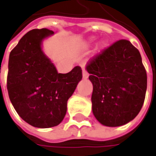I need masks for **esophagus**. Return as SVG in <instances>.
Returning <instances> with one entry per match:
<instances>
[{
    "mask_svg": "<svg viewBox=\"0 0 156 156\" xmlns=\"http://www.w3.org/2000/svg\"><path fill=\"white\" fill-rule=\"evenodd\" d=\"M88 75H89V74L87 73V70L85 69H83V70H82V77H83V79H87V77H88Z\"/></svg>",
    "mask_w": 156,
    "mask_h": 156,
    "instance_id": "esophagus-1",
    "label": "esophagus"
}]
</instances>
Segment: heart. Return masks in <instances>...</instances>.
Here are the masks:
<instances>
[{"label":"heart","mask_w":156,"mask_h":156,"mask_svg":"<svg viewBox=\"0 0 156 156\" xmlns=\"http://www.w3.org/2000/svg\"><path fill=\"white\" fill-rule=\"evenodd\" d=\"M106 44H107V42H106L105 41H101L99 43V45H98V48L101 49V48H103L105 46H106Z\"/></svg>","instance_id":"1"}]
</instances>
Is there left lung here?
<instances>
[{"label": "left lung", "mask_w": 156, "mask_h": 156, "mask_svg": "<svg viewBox=\"0 0 156 156\" xmlns=\"http://www.w3.org/2000/svg\"><path fill=\"white\" fill-rule=\"evenodd\" d=\"M86 69L93 83V114L100 122L118 127L135 119L147 90V72L135 46L119 40L94 56Z\"/></svg>", "instance_id": "8db88e82"}]
</instances>
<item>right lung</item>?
I'll return each mask as SVG.
<instances>
[{
  "instance_id": "obj_1",
  "label": "right lung",
  "mask_w": 156,
  "mask_h": 156,
  "mask_svg": "<svg viewBox=\"0 0 156 156\" xmlns=\"http://www.w3.org/2000/svg\"><path fill=\"white\" fill-rule=\"evenodd\" d=\"M54 32L33 29L10 52L7 88L17 114L31 126L52 128L62 122L67 102L82 78L81 67L60 74L41 51V44Z\"/></svg>"
}]
</instances>
